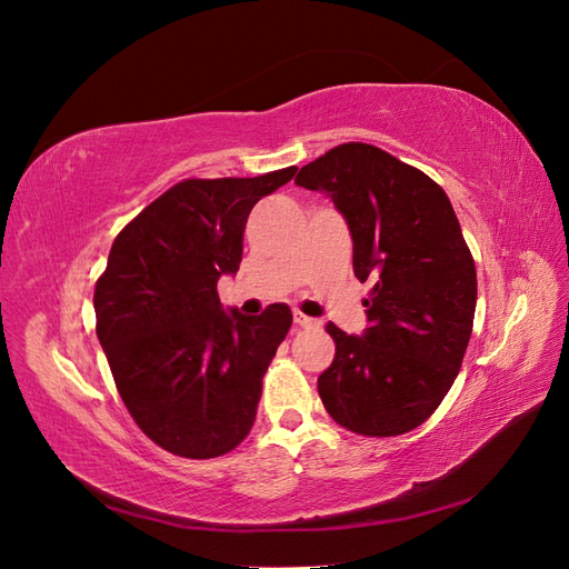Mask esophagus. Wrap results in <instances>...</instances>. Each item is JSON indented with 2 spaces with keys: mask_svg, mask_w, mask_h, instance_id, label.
I'll return each mask as SVG.
<instances>
[{
  "mask_svg": "<svg viewBox=\"0 0 569 569\" xmlns=\"http://www.w3.org/2000/svg\"><path fill=\"white\" fill-rule=\"evenodd\" d=\"M295 322H297L299 327H311V325H316V320H313V318L303 316L301 311H295Z\"/></svg>",
  "mask_w": 569,
  "mask_h": 569,
  "instance_id": "obj_1",
  "label": "esophagus"
}]
</instances>
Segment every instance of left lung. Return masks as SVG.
<instances>
[{
    "label": "left lung",
    "instance_id": "1",
    "mask_svg": "<svg viewBox=\"0 0 569 569\" xmlns=\"http://www.w3.org/2000/svg\"><path fill=\"white\" fill-rule=\"evenodd\" d=\"M295 182L330 197L356 278L372 282L363 332L327 325L337 353L320 399L356 435H406L449 393L472 335L477 272L453 206L422 170L363 142L330 149Z\"/></svg>",
    "mask_w": 569,
    "mask_h": 569
}]
</instances>
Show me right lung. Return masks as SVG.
I'll return each instance as SVG.
<instances>
[{
    "mask_svg": "<svg viewBox=\"0 0 569 569\" xmlns=\"http://www.w3.org/2000/svg\"><path fill=\"white\" fill-rule=\"evenodd\" d=\"M295 173L178 182L116 237L94 287L97 337L130 416L170 453L222 456L256 420L291 311H226L216 284L242 263L256 201Z\"/></svg>",
    "mask_w": 569,
    "mask_h": 569,
    "instance_id": "add662e5",
    "label": "right lung"
}]
</instances>
